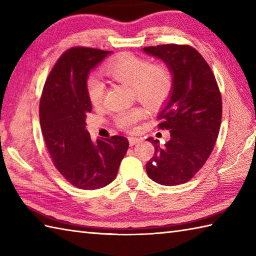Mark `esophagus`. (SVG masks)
Here are the masks:
<instances>
[{
    "mask_svg": "<svg viewBox=\"0 0 256 256\" xmlns=\"http://www.w3.org/2000/svg\"><path fill=\"white\" fill-rule=\"evenodd\" d=\"M140 140L138 138H133V136L128 138V143H130V145H131V146H133V145H135L136 143H138Z\"/></svg>",
    "mask_w": 256,
    "mask_h": 256,
    "instance_id": "esophagus-1",
    "label": "esophagus"
}]
</instances>
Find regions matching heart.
<instances>
[{"mask_svg":"<svg viewBox=\"0 0 256 256\" xmlns=\"http://www.w3.org/2000/svg\"><path fill=\"white\" fill-rule=\"evenodd\" d=\"M103 72L108 78L124 86H131L134 96L150 108L165 103L172 90V72L164 64H150L132 54H122L108 62ZM88 96L92 106H99L104 96V84L92 78L88 82ZM144 116L140 106L125 108L114 116L116 126L131 132Z\"/></svg>","mask_w":256,"mask_h":256,"instance_id":"b5f03b06","label":"heart"}]
</instances>
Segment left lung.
I'll return each instance as SVG.
<instances>
[{"instance_id":"8db88e82","label":"left lung","mask_w":256,"mask_h":256,"mask_svg":"<svg viewBox=\"0 0 256 256\" xmlns=\"http://www.w3.org/2000/svg\"><path fill=\"white\" fill-rule=\"evenodd\" d=\"M160 59L172 72V90L158 113V128L170 130L164 145H154L153 158L146 164L152 180L176 186L189 182L209 158L218 138L222 99L218 84L204 57L188 45L167 44L143 48Z\"/></svg>"}]
</instances>
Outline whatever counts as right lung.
<instances>
[{"label":"right lung","mask_w":256,"mask_h":256,"mask_svg":"<svg viewBox=\"0 0 256 256\" xmlns=\"http://www.w3.org/2000/svg\"><path fill=\"white\" fill-rule=\"evenodd\" d=\"M111 52L74 47L64 52L48 76L40 102V120L50 155L72 186L94 190L112 182L128 148L126 138L91 140L86 128L92 110L86 80Z\"/></svg>","instance_id":"add662e5"}]
</instances>
